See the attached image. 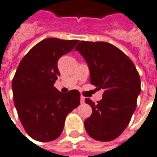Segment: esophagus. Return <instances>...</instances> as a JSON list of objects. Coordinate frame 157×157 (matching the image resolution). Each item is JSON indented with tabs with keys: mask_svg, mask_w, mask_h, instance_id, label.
<instances>
[{
	"mask_svg": "<svg viewBox=\"0 0 157 157\" xmlns=\"http://www.w3.org/2000/svg\"><path fill=\"white\" fill-rule=\"evenodd\" d=\"M84 102H85V97H83V96H81V104H83Z\"/></svg>",
	"mask_w": 157,
	"mask_h": 157,
	"instance_id": "34e87169",
	"label": "esophagus"
}]
</instances>
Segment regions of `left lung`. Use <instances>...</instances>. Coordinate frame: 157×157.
<instances>
[{"mask_svg":"<svg viewBox=\"0 0 157 157\" xmlns=\"http://www.w3.org/2000/svg\"><path fill=\"white\" fill-rule=\"evenodd\" d=\"M75 49L88 63L90 83L104 90L97 104L86 99L92 114L84 122L85 128L97 141H113L125 130L137 107L138 71L124 52L109 43L81 41Z\"/></svg>","mask_w":157,"mask_h":157,"instance_id":"1","label":"left lung"}]
</instances>
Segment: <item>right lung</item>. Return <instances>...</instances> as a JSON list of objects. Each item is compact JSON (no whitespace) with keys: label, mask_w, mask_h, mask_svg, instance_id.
<instances>
[{"label":"right lung","mask_w":157,"mask_h":157,"mask_svg":"<svg viewBox=\"0 0 157 157\" xmlns=\"http://www.w3.org/2000/svg\"><path fill=\"white\" fill-rule=\"evenodd\" d=\"M78 42L45 39L33 46L18 66L12 81L14 104L24 128L36 141L57 139L66 117L80 105L78 90L63 94L54 87L60 76L57 61Z\"/></svg>","instance_id":"1"}]
</instances>
